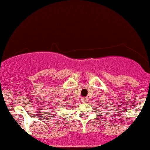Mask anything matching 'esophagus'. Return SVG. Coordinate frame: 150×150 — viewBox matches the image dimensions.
Wrapping results in <instances>:
<instances>
[{
    "label": "esophagus",
    "instance_id": "34e87169",
    "mask_svg": "<svg viewBox=\"0 0 150 150\" xmlns=\"http://www.w3.org/2000/svg\"><path fill=\"white\" fill-rule=\"evenodd\" d=\"M87 101H88L87 98H86V97L81 98V101H82V102H83V103H86V102H87Z\"/></svg>",
    "mask_w": 150,
    "mask_h": 150
}]
</instances>
